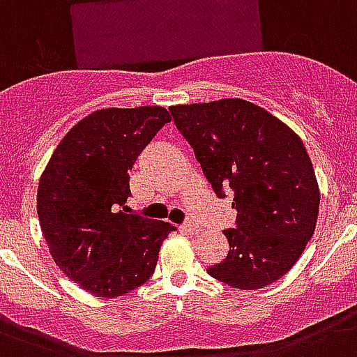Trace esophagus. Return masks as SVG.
<instances>
[{
	"label": "esophagus",
	"mask_w": 357,
	"mask_h": 357,
	"mask_svg": "<svg viewBox=\"0 0 357 357\" xmlns=\"http://www.w3.org/2000/svg\"><path fill=\"white\" fill-rule=\"evenodd\" d=\"M181 229L187 231V234H198V231H200V226H198L196 222H192V220H187V222L181 226Z\"/></svg>",
	"instance_id": "esophagus-1"
}]
</instances>
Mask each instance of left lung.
<instances>
[{
	"instance_id": "1",
	"label": "left lung",
	"mask_w": 357,
	"mask_h": 357,
	"mask_svg": "<svg viewBox=\"0 0 357 357\" xmlns=\"http://www.w3.org/2000/svg\"><path fill=\"white\" fill-rule=\"evenodd\" d=\"M218 198L234 195L229 252L207 268L226 285L254 291L285 276L313 237L319 185L304 142L246 100L170 107Z\"/></svg>"
}]
</instances>
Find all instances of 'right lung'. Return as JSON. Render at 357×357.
Returning a JSON list of instances; mask_svg holds the SVG:
<instances>
[{"label": "right lung", "instance_id": "obj_1", "mask_svg": "<svg viewBox=\"0 0 357 357\" xmlns=\"http://www.w3.org/2000/svg\"><path fill=\"white\" fill-rule=\"evenodd\" d=\"M165 107L102 109L70 129L42 174L40 229L59 268L89 293L114 298L153 274L174 226L129 213V170L157 131Z\"/></svg>", "mask_w": 357, "mask_h": 357}]
</instances>
